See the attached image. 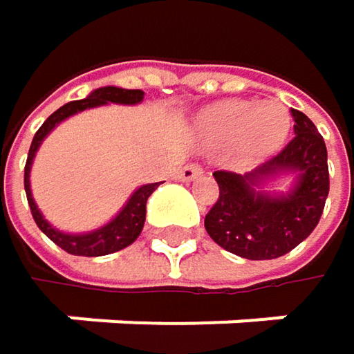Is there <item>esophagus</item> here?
Listing matches in <instances>:
<instances>
[{"label": "esophagus", "instance_id": "1", "mask_svg": "<svg viewBox=\"0 0 354 354\" xmlns=\"http://www.w3.org/2000/svg\"><path fill=\"white\" fill-rule=\"evenodd\" d=\"M203 174V168L201 166H196V164H186V166H182L180 170H178V180H184V182H190V180H194V178H198Z\"/></svg>", "mask_w": 354, "mask_h": 354}]
</instances>
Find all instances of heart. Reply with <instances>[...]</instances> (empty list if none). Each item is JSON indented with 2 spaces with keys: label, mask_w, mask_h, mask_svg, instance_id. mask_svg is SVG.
Segmentation results:
<instances>
[{
  "label": "heart",
  "mask_w": 354,
  "mask_h": 354,
  "mask_svg": "<svg viewBox=\"0 0 354 354\" xmlns=\"http://www.w3.org/2000/svg\"><path fill=\"white\" fill-rule=\"evenodd\" d=\"M289 112L279 102H223L207 110L201 118V131L207 141L217 145L240 143L248 153L274 149L289 133Z\"/></svg>",
  "instance_id": "b5f03b06"
}]
</instances>
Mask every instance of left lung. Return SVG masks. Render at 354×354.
<instances>
[{
  "label": "left lung",
  "instance_id": "left-lung-1",
  "mask_svg": "<svg viewBox=\"0 0 354 354\" xmlns=\"http://www.w3.org/2000/svg\"><path fill=\"white\" fill-rule=\"evenodd\" d=\"M293 114V139L250 174L213 172L219 198L205 215L213 242L248 260H272L299 246L318 225L330 190L328 151L316 124L299 110ZM281 169L300 172L296 188L285 197L256 193L253 186Z\"/></svg>",
  "mask_w": 354,
  "mask_h": 354
}]
</instances>
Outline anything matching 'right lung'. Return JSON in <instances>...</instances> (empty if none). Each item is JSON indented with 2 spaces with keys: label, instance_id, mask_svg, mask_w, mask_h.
I'll use <instances>...</instances> for the list:
<instances>
[{
  "label": "right lung",
  "instance_id": "1",
  "mask_svg": "<svg viewBox=\"0 0 354 354\" xmlns=\"http://www.w3.org/2000/svg\"><path fill=\"white\" fill-rule=\"evenodd\" d=\"M141 100H143V92L141 90H122V88H114V86L100 88V90L92 92L84 100H73V102H67L65 106H61L59 110H55L42 122V127L36 131L35 139L30 143V151H28V160H26V168H24V188H26V198H28V205H30V213L35 217L38 230L48 240H53L57 246L63 248L65 252H69L73 256H106V254H112V252H118L122 248L131 246L139 238V234L143 230V223H145V203H147L149 194L160 186V182L145 184V186L137 188L133 192V196L129 198V203L122 207V211L104 227H100L96 232H90V234H84V236L61 234V232H57L55 227H50L44 221V217L40 215L35 198H32V192H30V180L28 178H30V166H32L36 149L42 143V139L55 129V124H59L61 120H65L67 116H71L75 112H82L86 108L102 106V104H108V102L137 104Z\"/></svg>",
  "mask_w": 354,
  "mask_h": 354
}]
</instances>
